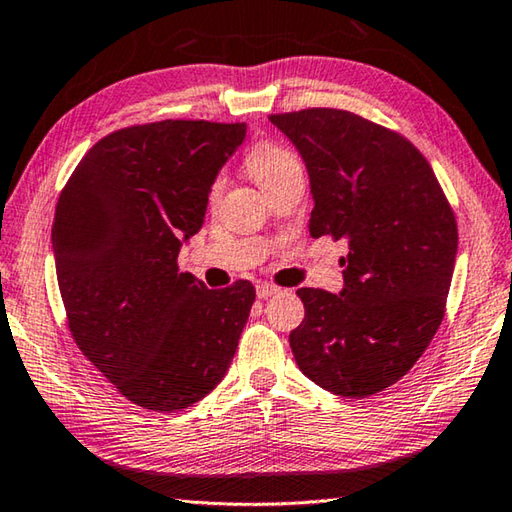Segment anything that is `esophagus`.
Returning a JSON list of instances; mask_svg holds the SVG:
<instances>
[{
	"mask_svg": "<svg viewBox=\"0 0 512 512\" xmlns=\"http://www.w3.org/2000/svg\"><path fill=\"white\" fill-rule=\"evenodd\" d=\"M277 291H280V289L273 287V284L264 282V284H259V287H257V298H271V296H275Z\"/></svg>",
	"mask_w": 512,
	"mask_h": 512,
	"instance_id": "esophagus-1",
	"label": "esophagus"
}]
</instances>
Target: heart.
I'll list each match as a JSON object with an SVG mask.
<instances>
[{
  "mask_svg": "<svg viewBox=\"0 0 512 512\" xmlns=\"http://www.w3.org/2000/svg\"><path fill=\"white\" fill-rule=\"evenodd\" d=\"M246 169L253 176L255 183L268 194L275 185L284 183L291 176L302 173V164L298 155L289 151L287 146L277 142H257L253 149L246 155ZM223 180L216 178L210 187V201H216V196L221 194Z\"/></svg>",
  "mask_w": 512,
  "mask_h": 512,
  "instance_id": "1",
  "label": "heart"
}]
</instances>
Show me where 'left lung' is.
Segmentation results:
<instances>
[{
  "label": "left lung",
  "instance_id": "obj_1",
  "mask_svg": "<svg viewBox=\"0 0 512 512\" xmlns=\"http://www.w3.org/2000/svg\"><path fill=\"white\" fill-rule=\"evenodd\" d=\"M309 173V235L348 244L343 291L298 289L305 320L289 334L302 375L343 397L400 381L445 316L458 230L424 155L348 110L271 115Z\"/></svg>",
  "mask_w": 512,
  "mask_h": 512
}]
</instances>
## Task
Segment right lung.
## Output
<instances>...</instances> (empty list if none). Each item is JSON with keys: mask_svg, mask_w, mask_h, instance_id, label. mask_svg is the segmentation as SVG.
Returning a JSON list of instances; mask_svg holds the SVG:
<instances>
[{"mask_svg": "<svg viewBox=\"0 0 512 512\" xmlns=\"http://www.w3.org/2000/svg\"><path fill=\"white\" fill-rule=\"evenodd\" d=\"M246 124L164 119L103 137L60 192V296L79 350L142 409L180 411L214 391L255 302L239 280L207 289L178 271Z\"/></svg>", "mask_w": 512, "mask_h": 512, "instance_id": "1", "label": "right lung"}]
</instances>
